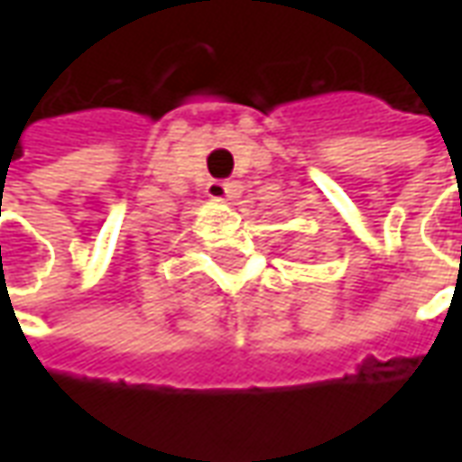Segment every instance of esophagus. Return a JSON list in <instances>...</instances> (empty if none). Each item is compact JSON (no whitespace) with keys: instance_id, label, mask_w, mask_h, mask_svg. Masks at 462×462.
<instances>
[{"instance_id":"esophagus-1","label":"esophagus","mask_w":462,"mask_h":462,"mask_svg":"<svg viewBox=\"0 0 462 462\" xmlns=\"http://www.w3.org/2000/svg\"><path fill=\"white\" fill-rule=\"evenodd\" d=\"M237 192L240 188L235 185V182H227V180H210L205 185V195L210 198V200H217V202H227L232 198H237Z\"/></svg>"}]
</instances>
